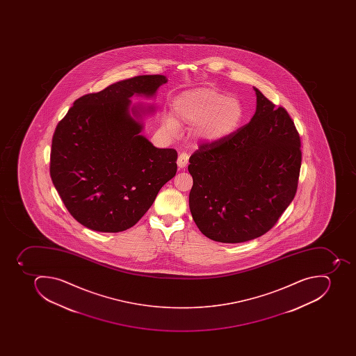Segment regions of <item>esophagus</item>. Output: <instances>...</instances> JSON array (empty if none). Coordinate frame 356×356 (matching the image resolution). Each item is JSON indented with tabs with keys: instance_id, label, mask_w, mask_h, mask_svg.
<instances>
[{
	"instance_id": "esophagus-1",
	"label": "esophagus",
	"mask_w": 356,
	"mask_h": 356,
	"mask_svg": "<svg viewBox=\"0 0 356 356\" xmlns=\"http://www.w3.org/2000/svg\"><path fill=\"white\" fill-rule=\"evenodd\" d=\"M188 161H189V156L186 152H181L179 154V157H178V160H177V165L179 167V169L185 168L186 165H188Z\"/></svg>"
}]
</instances>
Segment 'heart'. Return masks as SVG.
Returning a JSON list of instances; mask_svg holds the SVG:
<instances>
[{
    "label": "heart",
    "instance_id": "1",
    "mask_svg": "<svg viewBox=\"0 0 356 356\" xmlns=\"http://www.w3.org/2000/svg\"><path fill=\"white\" fill-rule=\"evenodd\" d=\"M175 117L178 122L195 126L196 137L204 143H217L238 129L244 119L241 101L215 88H198L181 93L174 102ZM163 126L171 132L178 124L171 115H165Z\"/></svg>",
    "mask_w": 356,
    "mask_h": 356
}]
</instances>
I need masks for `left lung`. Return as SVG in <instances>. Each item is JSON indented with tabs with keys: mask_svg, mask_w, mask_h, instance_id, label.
<instances>
[{
	"mask_svg": "<svg viewBox=\"0 0 356 356\" xmlns=\"http://www.w3.org/2000/svg\"><path fill=\"white\" fill-rule=\"evenodd\" d=\"M254 90L257 102L250 124L202 145L189 158L191 215L199 230L219 243H244L266 234L297 191L300 135L283 106Z\"/></svg>",
	"mask_w": 356,
	"mask_h": 356,
	"instance_id": "8db88e82",
	"label": "left lung"
}]
</instances>
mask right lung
Segmentation results:
<instances>
[{
    "label": "right lung",
    "mask_w": 356,
    "mask_h": 356,
    "mask_svg": "<svg viewBox=\"0 0 356 356\" xmlns=\"http://www.w3.org/2000/svg\"><path fill=\"white\" fill-rule=\"evenodd\" d=\"M167 81L154 74L115 82L74 101L56 126L51 179L73 218L89 229H129L176 175V150L156 148L140 134L154 108L130 100L154 97Z\"/></svg>",
    "instance_id": "1"
}]
</instances>
